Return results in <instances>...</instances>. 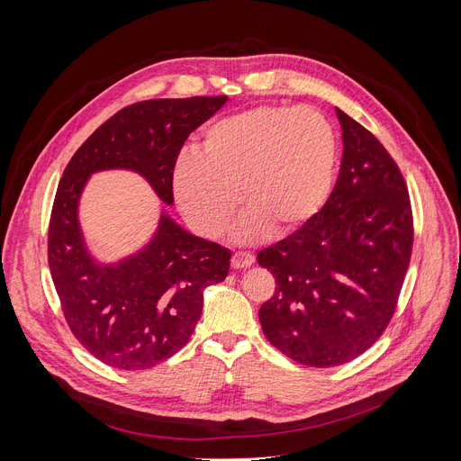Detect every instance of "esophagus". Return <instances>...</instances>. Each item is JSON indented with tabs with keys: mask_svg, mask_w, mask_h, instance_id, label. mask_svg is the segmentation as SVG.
I'll list each match as a JSON object with an SVG mask.
<instances>
[{
	"mask_svg": "<svg viewBox=\"0 0 461 461\" xmlns=\"http://www.w3.org/2000/svg\"><path fill=\"white\" fill-rule=\"evenodd\" d=\"M254 256L250 252H235L231 256V267L233 269H245V267H250V265L254 263Z\"/></svg>",
	"mask_w": 461,
	"mask_h": 461,
	"instance_id": "esophagus-1",
	"label": "esophagus"
}]
</instances>
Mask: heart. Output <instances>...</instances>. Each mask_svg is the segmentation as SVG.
I'll list each match as a JSON object with an SVG mask.
<instances>
[{
    "instance_id": "1",
    "label": "heart",
    "mask_w": 461,
    "mask_h": 461,
    "mask_svg": "<svg viewBox=\"0 0 461 461\" xmlns=\"http://www.w3.org/2000/svg\"><path fill=\"white\" fill-rule=\"evenodd\" d=\"M338 160L340 140L320 110L261 104L209 125L200 151L177 157L172 190L186 221L205 237L226 231L240 200L249 209L237 239L254 240L271 228L285 235L321 212Z\"/></svg>"
}]
</instances>
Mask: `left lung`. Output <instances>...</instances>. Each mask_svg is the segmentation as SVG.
Returning a JSON list of instances; mask_svg holds the SVG:
<instances>
[{"label":"left lung","instance_id":"8db88e82","mask_svg":"<svg viewBox=\"0 0 461 461\" xmlns=\"http://www.w3.org/2000/svg\"><path fill=\"white\" fill-rule=\"evenodd\" d=\"M344 153L321 212L258 252L276 280L259 308L267 340L304 366L330 368L365 353L394 316L413 250V212L398 164L336 108Z\"/></svg>","mask_w":461,"mask_h":461}]
</instances>
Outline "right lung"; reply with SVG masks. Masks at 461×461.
Returning a JSON list of instances; mask_svg holds the SVG:
<instances>
[{"mask_svg": "<svg viewBox=\"0 0 461 461\" xmlns=\"http://www.w3.org/2000/svg\"><path fill=\"white\" fill-rule=\"evenodd\" d=\"M226 101L218 95L131 104L96 129L65 167L48 226V265L72 334L112 368L148 370L176 355L202 316L203 289L228 276L231 252L162 212L140 252L99 263L78 224L80 194L91 174L123 167L172 205V169L185 140Z\"/></svg>", "mask_w": 461, "mask_h": 461, "instance_id": "obj_1", "label": "right lung"}]
</instances>
